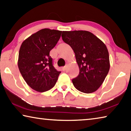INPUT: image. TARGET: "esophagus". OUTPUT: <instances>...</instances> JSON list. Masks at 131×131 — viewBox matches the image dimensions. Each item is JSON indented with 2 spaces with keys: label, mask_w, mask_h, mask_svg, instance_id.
Here are the masks:
<instances>
[{
  "label": "esophagus",
  "mask_w": 131,
  "mask_h": 131,
  "mask_svg": "<svg viewBox=\"0 0 131 131\" xmlns=\"http://www.w3.org/2000/svg\"><path fill=\"white\" fill-rule=\"evenodd\" d=\"M66 68H67V66H63V67L62 68V69L64 71V70H65L66 69Z\"/></svg>",
  "instance_id": "34e87169"
}]
</instances>
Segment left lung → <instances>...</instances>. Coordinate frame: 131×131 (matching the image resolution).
I'll list each match as a JSON object with an SVG mask.
<instances>
[{"label": "left lung", "mask_w": 131, "mask_h": 131, "mask_svg": "<svg viewBox=\"0 0 131 131\" xmlns=\"http://www.w3.org/2000/svg\"><path fill=\"white\" fill-rule=\"evenodd\" d=\"M62 38L73 50L79 68V74L72 80L74 88L84 93L95 92L110 67L106 45L88 31H62Z\"/></svg>", "instance_id": "1"}]
</instances>
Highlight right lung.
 Masks as SVG:
<instances>
[{
	"mask_svg": "<svg viewBox=\"0 0 131 131\" xmlns=\"http://www.w3.org/2000/svg\"><path fill=\"white\" fill-rule=\"evenodd\" d=\"M62 32L43 28L25 39L21 45L18 69L27 84L37 92L51 89L61 73L53 67L49 52L59 41Z\"/></svg>",
	"mask_w": 131,
	"mask_h": 131,
	"instance_id": "right-lung-1",
	"label": "right lung"
}]
</instances>
